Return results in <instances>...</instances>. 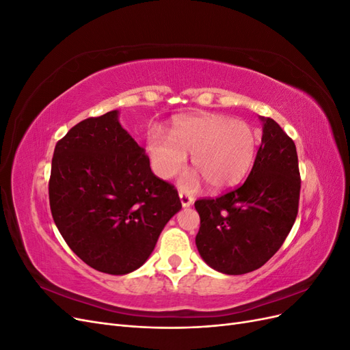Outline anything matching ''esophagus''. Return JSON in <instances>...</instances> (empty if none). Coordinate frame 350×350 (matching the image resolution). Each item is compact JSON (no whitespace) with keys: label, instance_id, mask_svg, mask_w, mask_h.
<instances>
[{"label":"esophagus","instance_id":"34e87169","mask_svg":"<svg viewBox=\"0 0 350 350\" xmlns=\"http://www.w3.org/2000/svg\"><path fill=\"white\" fill-rule=\"evenodd\" d=\"M179 200H181L183 207H189V206L193 204V201H194V198L191 196H188L184 191H179Z\"/></svg>","mask_w":350,"mask_h":350}]
</instances>
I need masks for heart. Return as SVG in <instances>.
Wrapping results in <instances>:
<instances>
[{
  "mask_svg": "<svg viewBox=\"0 0 350 350\" xmlns=\"http://www.w3.org/2000/svg\"><path fill=\"white\" fill-rule=\"evenodd\" d=\"M257 139L251 126L220 113L185 116L178 120L171 139L154 134L147 142V152L154 172L169 179L187 163V153L204 178L210 189H226L247 175L254 162ZM198 174L181 178V187L194 189L200 184Z\"/></svg>",
  "mask_w": 350,
  "mask_h": 350,
  "instance_id": "1",
  "label": "heart"
}]
</instances>
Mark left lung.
<instances>
[{
  "label": "left lung",
  "instance_id": "left-lung-1",
  "mask_svg": "<svg viewBox=\"0 0 350 350\" xmlns=\"http://www.w3.org/2000/svg\"><path fill=\"white\" fill-rule=\"evenodd\" d=\"M261 144L239 188L196 201L200 230L196 245L211 269L245 274L264 266L282 247L299 203V166L293 140L280 125L260 116Z\"/></svg>",
  "mask_w": 350,
  "mask_h": 350
}]
</instances>
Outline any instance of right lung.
<instances>
[{
	"label": "right lung",
	"instance_id": "add662e5",
	"mask_svg": "<svg viewBox=\"0 0 350 350\" xmlns=\"http://www.w3.org/2000/svg\"><path fill=\"white\" fill-rule=\"evenodd\" d=\"M118 116L111 111L74 125L55 146L49 179L52 217L67 245L116 276L143 266L183 207Z\"/></svg>",
	"mask_w": 350,
	"mask_h": 350
}]
</instances>
